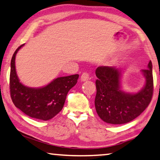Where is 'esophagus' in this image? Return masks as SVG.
Here are the masks:
<instances>
[{
	"instance_id": "1",
	"label": "esophagus",
	"mask_w": 160,
	"mask_h": 160,
	"mask_svg": "<svg viewBox=\"0 0 160 160\" xmlns=\"http://www.w3.org/2000/svg\"><path fill=\"white\" fill-rule=\"evenodd\" d=\"M89 77H90V75L88 72H83L82 75H81L80 79H81V80L84 82V81H87L89 80V78H90Z\"/></svg>"
}]
</instances>
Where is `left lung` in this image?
I'll use <instances>...</instances> for the list:
<instances>
[{
	"label": "left lung",
	"instance_id": "1",
	"mask_svg": "<svg viewBox=\"0 0 160 160\" xmlns=\"http://www.w3.org/2000/svg\"><path fill=\"white\" fill-rule=\"evenodd\" d=\"M146 82L142 89L132 94L122 90L121 72L115 67L100 66L95 71V105L98 116L109 124L121 125L133 120L148 108L153 95L152 64L142 70Z\"/></svg>",
	"mask_w": 160,
	"mask_h": 160
}]
</instances>
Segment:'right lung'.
Masks as SVG:
<instances>
[{
    "label": "right lung",
    "mask_w": 160,
    "mask_h": 160,
    "mask_svg": "<svg viewBox=\"0 0 160 160\" xmlns=\"http://www.w3.org/2000/svg\"><path fill=\"white\" fill-rule=\"evenodd\" d=\"M21 45L12 55L10 73V92L13 104L30 118L48 120L62 110L68 92L76 85L79 75L60 77L42 88H32L20 82L16 70V55Z\"/></svg>",
    "instance_id": "add662e5"
}]
</instances>
